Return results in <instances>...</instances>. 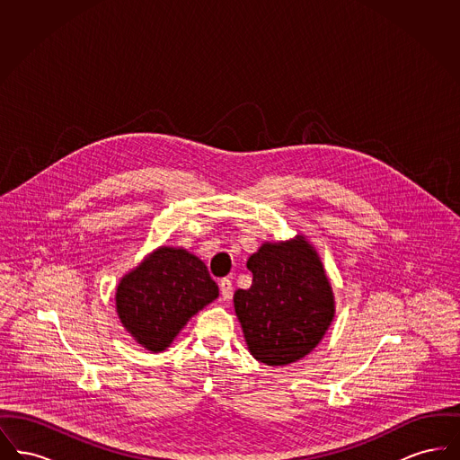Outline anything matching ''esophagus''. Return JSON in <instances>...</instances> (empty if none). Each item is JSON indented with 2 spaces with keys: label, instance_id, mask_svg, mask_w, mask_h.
I'll return each instance as SVG.
<instances>
[{
  "label": "esophagus",
  "instance_id": "1",
  "mask_svg": "<svg viewBox=\"0 0 460 460\" xmlns=\"http://www.w3.org/2000/svg\"><path fill=\"white\" fill-rule=\"evenodd\" d=\"M219 288L222 300H229L233 295V283L227 278H224V279H220Z\"/></svg>",
  "mask_w": 460,
  "mask_h": 460
}]
</instances>
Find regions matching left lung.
<instances>
[{
	"mask_svg": "<svg viewBox=\"0 0 460 460\" xmlns=\"http://www.w3.org/2000/svg\"><path fill=\"white\" fill-rule=\"evenodd\" d=\"M246 267L253 283L234 293V308L252 355L267 366L300 360L334 317L332 291L315 250L302 236L263 243Z\"/></svg>",
	"mask_w": 460,
	"mask_h": 460,
	"instance_id": "obj_1",
	"label": "left lung"
}]
</instances>
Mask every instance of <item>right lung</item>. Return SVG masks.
<instances>
[{"mask_svg":"<svg viewBox=\"0 0 460 460\" xmlns=\"http://www.w3.org/2000/svg\"><path fill=\"white\" fill-rule=\"evenodd\" d=\"M219 296L207 265L186 250L158 248L117 288V312L134 340L165 350L198 310Z\"/></svg>","mask_w":460,"mask_h":460,"instance_id":"obj_1","label":"right lung"}]
</instances>
